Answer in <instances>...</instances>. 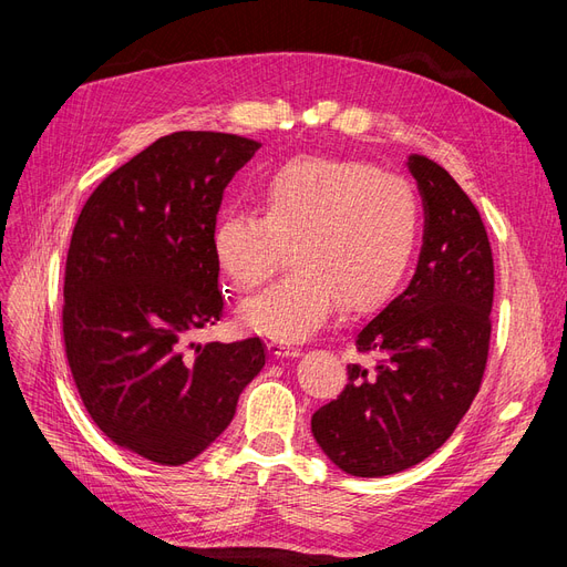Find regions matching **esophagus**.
<instances>
[{
  "label": "esophagus",
  "mask_w": 567,
  "mask_h": 567,
  "mask_svg": "<svg viewBox=\"0 0 567 567\" xmlns=\"http://www.w3.org/2000/svg\"><path fill=\"white\" fill-rule=\"evenodd\" d=\"M268 351H271L274 355H278V359H293V355H301L299 347H293V344L282 342V340H271V342H268Z\"/></svg>",
  "instance_id": "esophagus-1"
}]
</instances>
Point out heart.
I'll use <instances>...</instances> for the list:
<instances>
[{
    "label": "heart",
    "instance_id": "heart-1",
    "mask_svg": "<svg viewBox=\"0 0 567 567\" xmlns=\"http://www.w3.org/2000/svg\"><path fill=\"white\" fill-rule=\"evenodd\" d=\"M259 214L225 212L212 246L238 291L274 276L293 244V274L248 299L238 317L282 342L312 338L340 303L365 310L404 278L421 229V204L404 176L368 163L303 156L257 188Z\"/></svg>",
    "mask_w": 567,
    "mask_h": 567
}]
</instances>
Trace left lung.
I'll return each mask as SVG.
<instances>
[{
	"label": "left lung",
	"instance_id": "8db88e82",
	"mask_svg": "<svg viewBox=\"0 0 567 567\" xmlns=\"http://www.w3.org/2000/svg\"><path fill=\"white\" fill-rule=\"evenodd\" d=\"M425 229L409 287L353 336L338 400L312 415L319 449L359 478L411 468L451 439L487 365L494 259L478 208L434 161L409 156Z\"/></svg>",
	"mask_w": 567,
	"mask_h": 567
}]
</instances>
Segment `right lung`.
Listing matches in <instances>:
<instances>
[{"mask_svg": "<svg viewBox=\"0 0 567 567\" xmlns=\"http://www.w3.org/2000/svg\"><path fill=\"white\" fill-rule=\"evenodd\" d=\"M259 146L165 135L105 178L71 236L64 342L78 393L105 436L163 466L204 453L266 363L259 338L193 342L225 306L212 246L223 190Z\"/></svg>", "mask_w": 567, "mask_h": 567, "instance_id": "right-lung-1", "label": "right lung"}]
</instances>
